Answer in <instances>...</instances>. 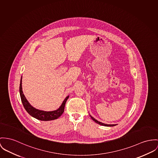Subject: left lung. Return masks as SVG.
Instances as JSON below:
<instances>
[{
	"instance_id": "obj_1",
	"label": "left lung",
	"mask_w": 158,
	"mask_h": 158,
	"mask_svg": "<svg viewBox=\"0 0 158 158\" xmlns=\"http://www.w3.org/2000/svg\"><path fill=\"white\" fill-rule=\"evenodd\" d=\"M90 117H91V118H92V120H93L94 122L97 123V124H98L102 125V126H115V125H116V124H106L103 123H102V122H98V121H97V120H96L95 118H93V117H91V115H90Z\"/></svg>"
}]
</instances>
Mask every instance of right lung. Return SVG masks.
<instances>
[{"label":"right lung","mask_w":158,"mask_h":158,"mask_svg":"<svg viewBox=\"0 0 158 158\" xmlns=\"http://www.w3.org/2000/svg\"><path fill=\"white\" fill-rule=\"evenodd\" d=\"M22 76L21 77V80H20V88H19V91H20V95L21 97V100L23 103V105L24 106V109L27 112L28 114H29L32 117H34L37 120H41V121H50L53 120H56L58 118L62 113L64 112V108H65V103L69 98V96H68L66 97L64 100L63 101L62 103L61 104V106L55 110L53 111H44V110H41L39 109H36L32 106L30 103L28 102L27 99L24 96L22 91Z\"/></svg>","instance_id":"right-lung-1"}]
</instances>
